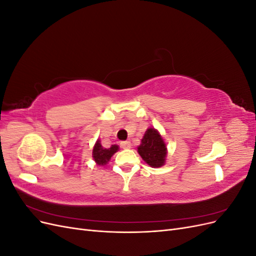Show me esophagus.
<instances>
[{"mask_svg": "<svg viewBox=\"0 0 256 256\" xmlns=\"http://www.w3.org/2000/svg\"><path fill=\"white\" fill-rule=\"evenodd\" d=\"M120 146L124 150H129V148H131V143L129 141H124L120 143Z\"/></svg>", "mask_w": 256, "mask_h": 256, "instance_id": "obj_1", "label": "esophagus"}]
</instances>
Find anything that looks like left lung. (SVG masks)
<instances>
[{
	"instance_id": "1",
	"label": "left lung",
	"mask_w": 256,
	"mask_h": 256,
	"mask_svg": "<svg viewBox=\"0 0 256 256\" xmlns=\"http://www.w3.org/2000/svg\"><path fill=\"white\" fill-rule=\"evenodd\" d=\"M138 152L147 164L152 168H161L166 164L168 148L159 131L152 127L147 128L141 144L138 146Z\"/></svg>"
}]
</instances>
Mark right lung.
Instances as JSON below:
<instances>
[{"instance_id":"1","label":"right lung","mask_w":256,"mask_h":256,"mask_svg":"<svg viewBox=\"0 0 256 256\" xmlns=\"http://www.w3.org/2000/svg\"><path fill=\"white\" fill-rule=\"evenodd\" d=\"M120 150L118 145L113 144L111 145L110 148H106L102 147V142H100V138L96 141L94 147H92V159L96 162L98 166H106L108 162L110 161L113 154Z\"/></svg>"}]
</instances>
